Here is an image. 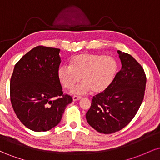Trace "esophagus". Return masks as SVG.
Instances as JSON below:
<instances>
[{"mask_svg":"<svg viewBox=\"0 0 160 160\" xmlns=\"http://www.w3.org/2000/svg\"><path fill=\"white\" fill-rule=\"evenodd\" d=\"M73 101L74 102H76V101H78V100H80L82 98L80 96H77V95H74V96H73Z\"/></svg>","mask_w":160,"mask_h":160,"instance_id":"34e87169","label":"esophagus"}]
</instances>
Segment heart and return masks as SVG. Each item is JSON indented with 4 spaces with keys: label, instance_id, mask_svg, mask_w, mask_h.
<instances>
[{
    "label": "heart",
    "instance_id": "obj_1",
    "mask_svg": "<svg viewBox=\"0 0 160 160\" xmlns=\"http://www.w3.org/2000/svg\"><path fill=\"white\" fill-rule=\"evenodd\" d=\"M117 62L114 58L98 54H80L72 58L71 65H62L58 76L66 89H71L77 82H82L72 89V93L84 95L91 89L102 92L111 85L117 74Z\"/></svg>",
    "mask_w": 160,
    "mask_h": 160
}]
</instances>
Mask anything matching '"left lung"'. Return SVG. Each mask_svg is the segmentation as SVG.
Returning <instances> with one entry per match:
<instances>
[{"label": "left lung", "mask_w": 160, "mask_h": 160, "mask_svg": "<svg viewBox=\"0 0 160 160\" xmlns=\"http://www.w3.org/2000/svg\"><path fill=\"white\" fill-rule=\"evenodd\" d=\"M122 68L106 90L95 95L86 114L88 123L100 133L118 132L129 123L144 96V69L131 55L117 51Z\"/></svg>", "instance_id": "obj_1"}]
</instances>
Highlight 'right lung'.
<instances>
[{
    "label": "right lung",
    "instance_id": "right-lung-1",
    "mask_svg": "<svg viewBox=\"0 0 160 160\" xmlns=\"http://www.w3.org/2000/svg\"><path fill=\"white\" fill-rule=\"evenodd\" d=\"M60 49L39 46L16 64L10 79V101L19 120L34 132L60 122L72 98L63 95L58 71Z\"/></svg>",
    "mask_w": 160,
    "mask_h": 160
}]
</instances>
